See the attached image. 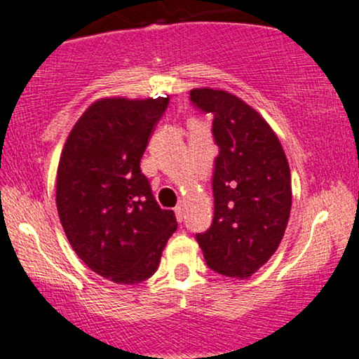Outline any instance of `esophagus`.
Here are the masks:
<instances>
[{
	"label": "esophagus",
	"instance_id": "obj_1",
	"mask_svg": "<svg viewBox=\"0 0 359 359\" xmlns=\"http://www.w3.org/2000/svg\"><path fill=\"white\" fill-rule=\"evenodd\" d=\"M175 215H176V219L181 223V221H183V205H178L175 208Z\"/></svg>",
	"mask_w": 359,
	"mask_h": 359
}]
</instances>
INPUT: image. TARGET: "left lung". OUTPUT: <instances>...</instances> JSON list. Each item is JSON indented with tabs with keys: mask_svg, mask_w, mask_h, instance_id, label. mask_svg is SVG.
I'll use <instances>...</instances> for the list:
<instances>
[{
	"mask_svg": "<svg viewBox=\"0 0 359 359\" xmlns=\"http://www.w3.org/2000/svg\"><path fill=\"white\" fill-rule=\"evenodd\" d=\"M198 111L213 114V223L196 234L213 271L248 278L278 250L291 211V172L280 140L251 106L231 93L189 91Z\"/></svg>",
	"mask_w": 359,
	"mask_h": 359,
	"instance_id": "obj_1",
	"label": "left lung"
}]
</instances>
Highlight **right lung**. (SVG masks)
I'll list each match as a JSON object with an SVG mask.
<instances>
[{
	"label": "right lung",
	"mask_w": 359,
	"mask_h": 359,
	"mask_svg": "<svg viewBox=\"0 0 359 359\" xmlns=\"http://www.w3.org/2000/svg\"><path fill=\"white\" fill-rule=\"evenodd\" d=\"M170 98L96 101L66 140L56 176V206L66 238L83 263L119 285L158 269L178 228L161 210L140 163Z\"/></svg>",
	"instance_id": "right-lung-1"
}]
</instances>
